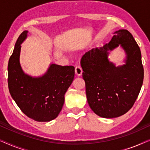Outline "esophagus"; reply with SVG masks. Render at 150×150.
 Masks as SVG:
<instances>
[{
	"mask_svg": "<svg viewBox=\"0 0 150 150\" xmlns=\"http://www.w3.org/2000/svg\"><path fill=\"white\" fill-rule=\"evenodd\" d=\"M75 73L76 74H77L78 76H81L82 74V73H83V69H82L81 66L78 65V66L75 67Z\"/></svg>",
	"mask_w": 150,
	"mask_h": 150,
	"instance_id": "obj_1",
	"label": "esophagus"
}]
</instances>
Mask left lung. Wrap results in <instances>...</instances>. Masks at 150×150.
I'll return each mask as SVG.
<instances>
[{"instance_id": "8db88e82", "label": "left lung", "mask_w": 150, "mask_h": 150, "mask_svg": "<svg viewBox=\"0 0 150 150\" xmlns=\"http://www.w3.org/2000/svg\"><path fill=\"white\" fill-rule=\"evenodd\" d=\"M114 34L108 44L85 52L81 60L88 104L104 118L117 117L132 107L144 77L141 50L132 34L125 29ZM119 45L127 56L126 64L115 67L108 61V51Z\"/></svg>"}]
</instances>
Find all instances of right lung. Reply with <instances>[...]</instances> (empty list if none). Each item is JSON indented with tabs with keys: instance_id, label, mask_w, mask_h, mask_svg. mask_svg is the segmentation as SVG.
Masks as SVG:
<instances>
[{
	"instance_id": "1",
	"label": "right lung",
	"mask_w": 150,
	"mask_h": 150,
	"mask_svg": "<svg viewBox=\"0 0 150 150\" xmlns=\"http://www.w3.org/2000/svg\"><path fill=\"white\" fill-rule=\"evenodd\" d=\"M28 31L20 34L8 63V87L20 110L37 122L54 120L62 109L64 96L74 78V67L51 64L44 76L33 78L25 74L20 64L22 42Z\"/></svg>"
}]
</instances>
